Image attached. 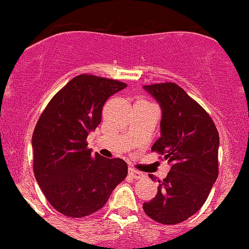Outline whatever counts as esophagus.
<instances>
[{
    "instance_id": "esophagus-1",
    "label": "esophagus",
    "mask_w": 249,
    "mask_h": 249,
    "mask_svg": "<svg viewBox=\"0 0 249 249\" xmlns=\"http://www.w3.org/2000/svg\"><path fill=\"white\" fill-rule=\"evenodd\" d=\"M128 174H130L131 177H132L133 179H141L144 177V174H142V172H139V171H136L134 168H128Z\"/></svg>"
}]
</instances>
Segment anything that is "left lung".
<instances>
[{
    "label": "left lung",
    "instance_id": "left-lung-1",
    "mask_svg": "<svg viewBox=\"0 0 249 249\" xmlns=\"http://www.w3.org/2000/svg\"><path fill=\"white\" fill-rule=\"evenodd\" d=\"M142 89L161 110L160 137L152 151L164 154L171 166L142 208L154 221L179 224L201 208L218 178L219 133L206 111L174 83Z\"/></svg>",
    "mask_w": 249,
    "mask_h": 249
}]
</instances>
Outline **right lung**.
Here are the masks:
<instances>
[{"instance_id":"obj_1","label":"right lung","mask_w":249,"mask_h":249,"mask_svg":"<svg viewBox=\"0 0 249 249\" xmlns=\"http://www.w3.org/2000/svg\"><path fill=\"white\" fill-rule=\"evenodd\" d=\"M125 83L92 75L72 78L53 97L33 134L34 173L51 206L70 218H83L104 206L126 178L123 159L89 150V133L101 124L110 96Z\"/></svg>"}]
</instances>
